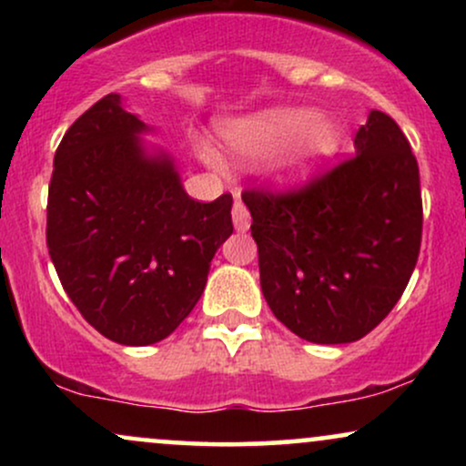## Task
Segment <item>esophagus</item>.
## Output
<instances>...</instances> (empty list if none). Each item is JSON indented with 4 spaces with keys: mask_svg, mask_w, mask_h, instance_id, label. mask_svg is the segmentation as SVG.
<instances>
[{
    "mask_svg": "<svg viewBox=\"0 0 466 466\" xmlns=\"http://www.w3.org/2000/svg\"><path fill=\"white\" fill-rule=\"evenodd\" d=\"M232 218H234V228L240 229V232H245V229H249V223H251L249 210H248V208H245V203L240 201V199L234 201Z\"/></svg>",
    "mask_w": 466,
    "mask_h": 466,
    "instance_id": "34e87169",
    "label": "esophagus"
}]
</instances>
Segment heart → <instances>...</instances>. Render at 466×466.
<instances>
[{"label": "heart", "mask_w": 466, "mask_h": 466, "mask_svg": "<svg viewBox=\"0 0 466 466\" xmlns=\"http://www.w3.org/2000/svg\"><path fill=\"white\" fill-rule=\"evenodd\" d=\"M223 140L238 155L271 153L293 142L276 162V177L282 186H300L339 151L341 129L311 109H274L229 125Z\"/></svg>", "instance_id": "1"}]
</instances>
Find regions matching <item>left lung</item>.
I'll return each mask as SVG.
<instances>
[{"label": "left lung", "instance_id": "1", "mask_svg": "<svg viewBox=\"0 0 466 466\" xmlns=\"http://www.w3.org/2000/svg\"><path fill=\"white\" fill-rule=\"evenodd\" d=\"M260 289L313 344L361 339L403 296L420 251L419 164L392 117L370 111L355 155L300 188H248Z\"/></svg>", "mask_w": 466, "mask_h": 466}]
</instances>
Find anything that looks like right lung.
<instances>
[{
	"label": "right lung",
	"instance_id": "right-lung-1",
	"mask_svg": "<svg viewBox=\"0 0 466 466\" xmlns=\"http://www.w3.org/2000/svg\"><path fill=\"white\" fill-rule=\"evenodd\" d=\"M144 122L105 96L55 153L46 240L58 280L106 339L148 346L188 318L215 251L232 234V195H186L173 159L147 155Z\"/></svg>",
	"mask_w": 466,
	"mask_h": 466
}]
</instances>
